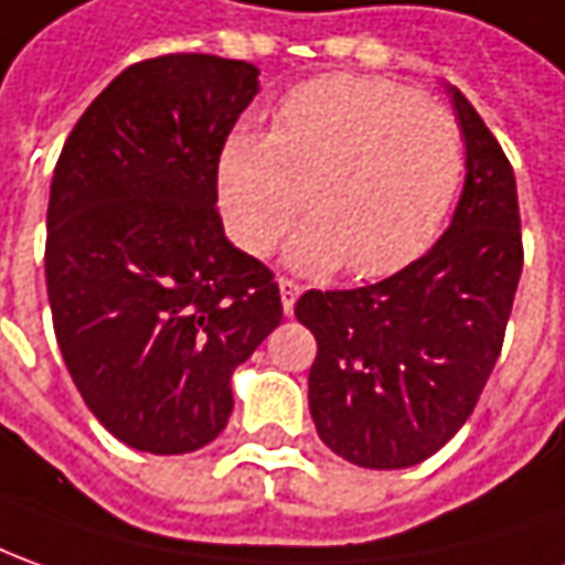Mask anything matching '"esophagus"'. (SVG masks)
I'll return each instance as SVG.
<instances>
[{
  "mask_svg": "<svg viewBox=\"0 0 565 565\" xmlns=\"http://www.w3.org/2000/svg\"><path fill=\"white\" fill-rule=\"evenodd\" d=\"M279 295H282V310L291 313L295 310V301H298V295H301V282H295L289 276H279Z\"/></svg>",
  "mask_w": 565,
  "mask_h": 565,
  "instance_id": "34e87169",
  "label": "esophagus"
}]
</instances>
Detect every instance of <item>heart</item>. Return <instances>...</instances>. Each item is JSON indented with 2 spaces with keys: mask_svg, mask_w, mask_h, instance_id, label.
<instances>
[{
  "mask_svg": "<svg viewBox=\"0 0 565 565\" xmlns=\"http://www.w3.org/2000/svg\"><path fill=\"white\" fill-rule=\"evenodd\" d=\"M468 169L452 113L387 79L334 73L291 88L274 131L236 128L217 162L221 212L252 255L307 212L291 264L384 276L412 260L452 209Z\"/></svg>",
  "mask_w": 565,
  "mask_h": 565,
  "instance_id": "obj_1",
  "label": "heart"
}]
</instances>
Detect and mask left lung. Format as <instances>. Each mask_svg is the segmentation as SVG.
<instances>
[{"mask_svg": "<svg viewBox=\"0 0 565 565\" xmlns=\"http://www.w3.org/2000/svg\"><path fill=\"white\" fill-rule=\"evenodd\" d=\"M468 178L449 231L399 274L298 298L317 338L307 379L320 439L350 465L394 470L439 452L480 403L523 270L511 159L461 92Z\"/></svg>", "mask_w": 565, "mask_h": 565, "instance_id": "left-lung-1", "label": "left lung"}]
</instances>
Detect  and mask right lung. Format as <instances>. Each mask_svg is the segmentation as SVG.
Masks as SVG:
<instances>
[{"label":"right lung","instance_id":"right-lung-1","mask_svg":"<svg viewBox=\"0 0 565 565\" xmlns=\"http://www.w3.org/2000/svg\"><path fill=\"white\" fill-rule=\"evenodd\" d=\"M258 67L159 54L88 104L57 157L45 286L57 348L131 449L196 452L227 427L231 375L282 320L274 270L217 215V162Z\"/></svg>","mask_w":565,"mask_h":565}]
</instances>
